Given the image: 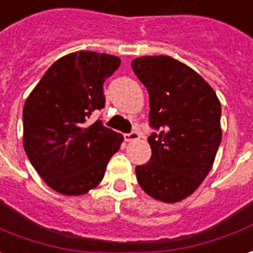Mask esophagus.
<instances>
[{"label":"esophagus","mask_w":253,"mask_h":253,"mask_svg":"<svg viewBox=\"0 0 253 253\" xmlns=\"http://www.w3.org/2000/svg\"><path fill=\"white\" fill-rule=\"evenodd\" d=\"M139 137H140V135H139V132H136V130H132L129 133H125L124 135L125 142H133V140H137Z\"/></svg>","instance_id":"obj_1"}]
</instances>
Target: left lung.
I'll list each match as a JSON object with an SVG mask.
<instances>
[{
    "label": "left lung",
    "mask_w": 253,
    "mask_h": 253,
    "mask_svg": "<svg viewBox=\"0 0 253 253\" xmlns=\"http://www.w3.org/2000/svg\"><path fill=\"white\" fill-rule=\"evenodd\" d=\"M147 88L151 158L136 167L140 187L164 203H177L203 183L222 142V107L198 73L169 56L132 60Z\"/></svg>",
    "instance_id": "1"
}]
</instances>
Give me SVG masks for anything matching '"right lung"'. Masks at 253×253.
Instances as JSON below:
<instances>
[{
    "instance_id": "add662e5",
    "label": "right lung",
    "mask_w": 253,
    "mask_h": 253,
    "mask_svg": "<svg viewBox=\"0 0 253 253\" xmlns=\"http://www.w3.org/2000/svg\"><path fill=\"white\" fill-rule=\"evenodd\" d=\"M120 57L80 50L43 74L23 107V146L45 183L64 196H81L102 182L123 136L88 118L106 103L104 81Z\"/></svg>"
}]
</instances>
